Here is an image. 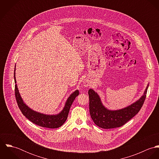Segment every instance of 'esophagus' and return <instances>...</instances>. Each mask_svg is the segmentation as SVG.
<instances>
[{"label":"esophagus","mask_w":159,"mask_h":159,"mask_svg":"<svg viewBox=\"0 0 159 159\" xmlns=\"http://www.w3.org/2000/svg\"><path fill=\"white\" fill-rule=\"evenodd\" d=\"M83 83L84 86H85V87H88L89 85V84H90V81H89V80L88 79H86H86H84V80H83Z\"/></svg>","instance_id":"obj_1"}]
</instances>
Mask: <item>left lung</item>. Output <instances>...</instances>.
Listing matches in <instances>:
<instances>
[{
	"mask_svg": "<svg viewBox=\"0 0 159 159\" xmlns=\"http://www.w3.org/2000/svg\"><path fill=\"white\" fill-rule=\"evenodd\" d=\"M148 86L144 94L138 100L124 108L117 110H110L105 108L98 93L90 89L88 91L89 112L93 122L99 127L105 129L122 126L139 111L145 100Z\"/></svg>",
	"mask_w": 159,
	"mask_h": 159,
	"instance_id": "8db88e82",
	"label": "left lung"
}]
</instances>
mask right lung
Here are the masks:
<instances>
[{
	"label": "right lung",
	"instance_id": "obj_1",
	"mask_svg": "<svg viewBox=\"0 0 159 159\" xmlns=\"http://www.w3.org/2000/svg\"><path fill=\"white\" fill-rule=\"evenodd\" d=\"M14 79L15 83L16 84V81L15 77V68L14 71ZM15 92L18 105L23 115L34 124L40 127L49 129H56L60 127L64 124L67 119L69 110L73 102L79 95L78 90H76L73 92L67 98L63 110L59 113L55 115H49L34 111L27 105H26V104L23 102V100L20 95L16 84L15 86Z\"/></svg>",
	"mask_w": 159,
	"mask_h": 159
}]
</instances>
